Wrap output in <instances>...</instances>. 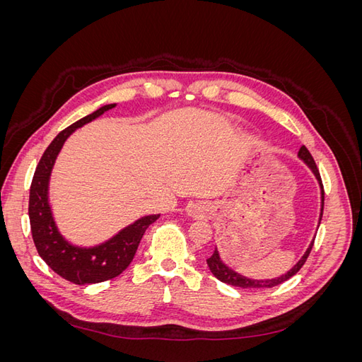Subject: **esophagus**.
<instances>
[{
    "mask_svg": "<svg viewBox=\"0 0 362 362\" xmlns=\"http://www.w3.org/2000/svg\"><path fill=\"white\" fill-rule=\"evenodd\" d=\"M190 213H192V214H194V216H198V214H199V213H198V208H196V206L193 208V210H190Z\"/></svg>",
    "mask_w": 362,
    "mask_h": 362,
    "instance_id": "esophagus-1",
    "label": "esophagus"
}]
</instances>
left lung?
Here are the masks:
<instances>
[{"label": "left lung", "mask_w": 362, "mask_h": 362, "mask_svg": "<svg viewBox=\"0 0 362 362\" xmlns=\"http://www.w3.org/2000/svg\"><path fill=\"white\" fill-rule=\"evenodd\" d=\"M298 156H299V158H300L303 163H306V166H308V168L313 170V173L315 175L317 181H319V184H320V189H322V211H320V221H322L323 205H325V192H323V184H322V178H320V172H319V169H317L315 161H314L313 156L310 154V151L306 149L305 146H302V148L299 149V154H298ZM313 245H314V240L311 242V245L308 246V249H306L303 257H302L298 262H296V266H294L293 269H290V270L286 273V275H282V276L275 278V279H266V281H262V279H249V278H246V276L238 275L237 272H234L233 269H229L228 266L223 264L221 257H218L217 249H214L213 255L206 259V264H208V267H210L213 275H214L218 281H222V282H225V284H229V286L240 287V288H272V287H275V286H279V284H282V282H286L287 279H290L291 276H294L296 273H298V272L302 269V266L305 264V261H306V258H308L310 252H311V249H313Z\"/></svg>", "instance_id": "8db88e82"}]
</instances>
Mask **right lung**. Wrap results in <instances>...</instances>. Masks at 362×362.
Here are the masks:
<instances>
[{
  "label": "right lung",
  "instance_id": "add662e5",
  "mask_svg": "<svg viewBox=\"0 0 362 362\" xmlns=\"http://www.w3.org/2000/svg\"><path fill=\"white\" fill-rule=\"evenodd\" d=\"M113 107H116V104L98 108L92 115L76 120L75 124L59 133L43 152L30 187L28 216L33 242H35L39 255L57 275L78 284V286L104 282L120 275L133 261L146 228L160 217V214L141 217L124 228L122 231H119L110 240L93 247L71 245L59 233L57 225L54 222L48 202V184L52 166L63 144L76 128L92 122L93 119L100 117Z\"/></svg>",
  "mask_w": 362,
  "mask_h": 362
}]
</instances>
